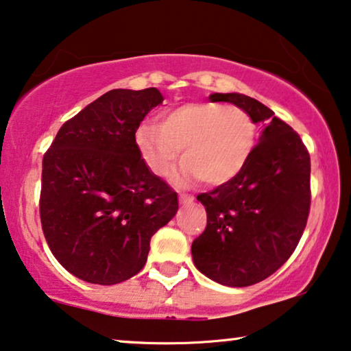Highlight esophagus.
I'll list each match as a JSON object with an SVG mask.
<instances>
[{
  "instance_id": "obj_1",
  "label": "esophagus",
  "mask_w": 351,
  "mask_h": 351,
  "mask_svg": "<svg viewBox=\"0 0 351 351\" xmlns=\"http://www.w3.org/2000/svg\"><path fill=\"white\" fill-rule=\"evenodd\" d=\"M180 202L181 204H191V202H193V195L180 193Z\"/></svg>"
}]
</instances>
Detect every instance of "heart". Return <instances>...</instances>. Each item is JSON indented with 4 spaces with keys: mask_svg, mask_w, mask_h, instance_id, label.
<instances>
[{
    "mask_svg": "<svg viewBox=\"0 0 351 351\" xmlns=\"http://www.w3.org/2000/svg\"><path fill=\"white\" fill-rule=\"evenodd\" d=\"M256 123L245 109L221 102H189L168 112L162 123L146 121L136 132L143 160L154 175L168 176L181 149L184 180L221 184L247 165L255 149Z\"/></svg>",
    "mask_w": 351,
    "mask_h": 351,
    "instance_id": "obj_1",
    "label": "heart"
}]
</instances>
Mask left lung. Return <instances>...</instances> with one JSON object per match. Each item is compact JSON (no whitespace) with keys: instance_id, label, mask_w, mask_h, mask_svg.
<instances>
[{"instance_id":"obj_1","label":"left lung","mask_w":351,"mask_h":351,"mask_svg":"<svg viewBox=\"0 0 351 351\" xmlns=\"http://www.w3.org/2000/svg\"><path fill=\"white\" fill-rule=\"evenodd\" d=\"M266 121L260 143L234 178L199 194L207 226L191 245L195 268L215 282L247 287L278 271L305 231L311 204L310 154L297 132L260 101L215 93Z\"/></svg>"}]
</instances>
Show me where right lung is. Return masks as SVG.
<instances>
[{
    "label": "right lung",
    "mask_w": 351,
    "mask_h": 351,
    "mask_svg": "<svg viewBox=\"0 0 351 351\" xmlns=\"http://www.w3.org/2000/svg\"><path fill=\"white\" fill-rule=\"evenodd\" d=\"M163 97L112 90L65 121L43 157L40 218L51 252L73 276L112 286L146 265L151 237L178 195L149 171L136 130Z\"/></svg>",
    "instance_id": "obj_1"
}]
</instances>
